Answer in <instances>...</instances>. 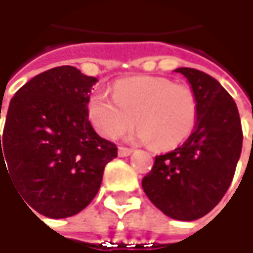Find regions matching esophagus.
Listing matches in <instances>:
<instances>
[{
	"label": "esophagus",
	"mask_w": 253,
	"mask_h": 253,
	"mask_svg": "<svg viewBox=\"0 0 253 253\" xmlns=\"http://www.w3.org/2000/svg\"><path fill=\"white\" fill-rule=\"evenodd\" d=\"M131 153H132V148H128V147H119L118 148L119 157H126V155H129Z\"/></svg>",
	"instance_id": "esophagus-1"
}]
</instances>
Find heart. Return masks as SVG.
Wrapping results in <instances>:
<instances>
[{
	"label": "heart",
	"instance_id": "b5f03b06",
	"mask_svg": "<svg viewBox=\"0 0 253 253\" xmlns=\"http://www.w3.org/2000/svg\"><path fill=\"white\" fill-rule=\"evenodd\" d=\"M114 99L95 92L89 96L87 118L100 135L117 138L135 121L134 135L169 150L193 132L199 117L196 92L186 83L163 76H132L114 84Z\"/></svg>",
	"mask_w": 253,
	"mask_h": 253
}]
</instances>
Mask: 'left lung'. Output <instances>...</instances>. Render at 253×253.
Returning <instances> with one entry per match:
<instances>
[{"label": "left lung", "mask_w": 253, "mask_h": 253, "mask_svg": "<svg viewBox=\"0 0 253 253\" xmlns=\"http://www.w3.org/2000/svg\"><path fill=\"white\" fill-rule=\"evenodd\" d=\"M175 72L184 75L196 92L197 122L183 145L155 155L142 189L154 206L171 219L196 220L208 214L229 189L244 134L236 103L219 82L197 69Z\"/></svg>", "instance_id": "left-lung-1"}]
</instances>
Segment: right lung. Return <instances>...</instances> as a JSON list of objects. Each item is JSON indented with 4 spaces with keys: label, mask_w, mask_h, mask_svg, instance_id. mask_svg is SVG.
<instances>
[{
    "label": "right lung",
    "mask_w": 253,
    "mask_h": 253,
    "mask_svg": "<svg viewBox=\"0 0 253 253\" xmlns=\"http://www.w3.org/2000/svg\"><path fill=\"white\" fill-rule=\"evenodd\" d=\"M96 81L73 66L53 67L9 102L0 135V174L8 172L21 200L45 217L82 211L96 196L105 166L118 155L117 145L100 138L87 119Z\"/></svg>",
    "instance_id": "right-lung-1"
}]
</instances>
